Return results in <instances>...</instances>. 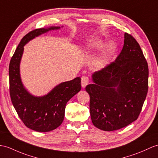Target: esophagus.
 Wrapping results in <instances>:
<instances>
[{"label":"esophagus","instance_id":"esophagus-1","mask_svg":"<svg viewBox=\"0 0 158 158\" xmlns=\"http://www.w3.org/2000/svg\"><path fill=\"white\" fill-rule=\"evenodd\" d=\"M89 83V78L86 76H83L81 77V86L83 88H85L86 85Z\"/></svg>","mask_w":158,"mask_h":158}]
</instances>
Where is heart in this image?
<instances>
[{"label": "heart", "instance_id": "b5f03b06", "mask_svg": "<svg viewBox=\"0 0 158 158\" xmlns=\"http://www.w3.org/2000/svg\"><path fill=\"white\" fill-rule=\"evenodd\" d=\"M104 46V42L100 39H94L88 41L83 47L82 52L84 54H90L101 49Z\"/></svg>", "mask_w": 158, "mask_h": 158}]
</instances>
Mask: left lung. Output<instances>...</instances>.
<instances>
[{"instance_id": "1", "label": "left lung", "mask_w": 158, "mask_h": 158, "mask_svg": "<svg viewBox=\"0 0 158 158\" xmlns=\"http://www.w3.org/2000/svg\"><path fill=\"white\" fill-rule=\"evenodd\" d=\"M148 64L140 46L125 33L115 61L94 73V83L85 87L94 125L112 131L136 120L148 94Z\"/></svg>"}]
</instances>
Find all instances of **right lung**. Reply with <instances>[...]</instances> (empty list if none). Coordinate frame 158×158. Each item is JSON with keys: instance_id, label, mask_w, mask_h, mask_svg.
I'll return each mask as SVG.
<instances>
[{"instance_id": "right-lung-1", "label": "right lung", "mask_w": 158, "mask_h": 158, "mask_svg": "<svg viewBox=\"0 0 158 158\" xmlns=\"http://www.w3.org/2000/svg\"><path fill=\"white\" fill-rule=\"evenodd\" d=\"M60 28L50 27L29 32L21 39L9 64V91L13 105L25 125L38 132H49L59 127L64 120L67 102L81 89V78L76 77L60 83L47 95L37 97L29 94L22 83L19 67L23 46L35 37Z\"/></svg>"}]
</instances>
